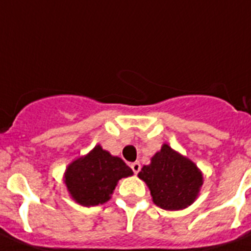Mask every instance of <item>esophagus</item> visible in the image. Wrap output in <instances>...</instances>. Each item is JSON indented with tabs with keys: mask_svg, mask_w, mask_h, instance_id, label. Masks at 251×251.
<instances>
[{
	"mask_svg": "<svg viewBox=\"0 0 251 251\" xmlns=\"http://www.w3.org/2000/svg\"><path fill=\"white\" fill-rule=\"evenodd\" d=\"M131 169H132V172H134L135 174H138L139 172H140V169H141V165H140V163H139V162H135V163H132V164H131Z\"/></svg>",
	"mask_w": 251,
	"mask_h": 251,
	"instance_id": "esophagus-1",
	"label": "esophagus"
}]
</instances>
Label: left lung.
I'll return each instance as SVG.
<instances>
[{"label": "left lung", "instance_id": "1", "mask_svg": "<svg viewBox=\"0 0 251 251\" xmlns=\"http://www.w3.org/2000/svg\"><path fill=\"white\" fill-rule=\"evenodd\" d=\"M138 176L149 187L152 202L169 211L191 206L203 184V176L197 165L168 144H163L150 164L144 165Z\"/></svg>", "mask_w": 251, "mask_h": 251}]
</instances>
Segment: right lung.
<instances>
[{"label": "right lung", "mask_w": 251, "mask_h": 251, "mask_svg": "<svg viewBox=\"0 0 251 251\" xmlns=\"http://www.w3.org/2000/svg\"><path fill=\"white\" fill-rule=\"evenodd\" d=\"M132 174V169L123 159L111 155L101 145H96L87 155L68 165L64 183L77 203L86 207L99 206L110 200L121 178Z\"/></svg>", "instance_id": "obj_1"}]
</instances>
